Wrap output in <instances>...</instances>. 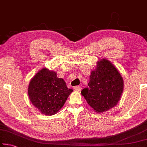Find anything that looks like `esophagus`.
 <instances>
[{
    "instance_id": "obj_1",
    "label": "esophagus",
    "mask_w": 147,
    "mask_h": 147,
    "mask_svg": "<svg viewBox=\"0 0 147 147\" xmlns=\"http://www.w3.org/2000/svg\"><path fill=\"white\" fill-rule=\"evenodd\" d=\"M74 90H75V91H80L81 88H80V86H76L74 87Z\"/></svg>"
}]
</instances>
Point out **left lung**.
<instances>
[{"label": "left lung", "mask_w": 147, "mask_h": 147, "mask_svg": "<svg viewBox=\"0 0 147 147\" xmlns=\"http://www.w3.org/2000/svg\"><path fill=\"white\" fill-rule=\"evenodd\" d=\"M88 88L81 93L96 112L108 111L117 105L123 90V80L117 69L107 59L98 62L92 71Z\"/></svg>", "instance_id": "8db88e82"}]
</instances>
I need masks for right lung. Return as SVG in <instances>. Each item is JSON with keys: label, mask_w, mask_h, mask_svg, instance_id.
<instances>
[{"label": "right lung", "mask_w": 147, "mask_h": 147, "mask_svg": "<svg viewBox=\"0 0 147 147\" xmlns=\"http://www.w3.org/2000/svg\"><path fill=\"white\" fill-rule=\"evenodd\" d=\"M56 73L44 68L31 80L28 96L32 104L46 115H53L60 109L72 91Z\"/></svg>", "instance_id": "1"}]
</instances>
